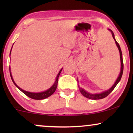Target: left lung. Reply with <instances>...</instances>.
Returning <instances> with one entry per match:
<instances>
[{
  "instance_id": "obj_1",
  "label": "left lung",
  "mask_w": 133,
  "mask_h": 133,
  "mask_svg": "<svg viewBox=\"0 0 133 133\" xmlns=\"http://www.w3.org/2000/svg\"><path fill=\"white\" fill-rule=\"evenodd\" d=\"M109 30L111 31V34H112V37H113V39H114V40H115V39H114V36L113 32H112L111 29H109ZM115 42H116V44L117 47H118L119 51L120 58H121V72H120L119 76L118 78L117 79L115 83H114V84L113 85V86H112V88H110V89H109V90H108V91H105V92L101 93V94H90V93L86 92V91H85L83 89H82V88H79V86H78L79 89V91H80V92H81V94H82V95L84 96V97H87V98H89V99H94V100L101 99L104 98V97H107V96L109 95V94H110V93L112 92V91H113V89H114V88H115V87L116 86L117 83H118V82L120 81L121 79L122 75H123V68H124V64H123V56H122V52H121V50L120 46H119V44L117 42V41L116 40H115Z\"/></svg>"
}]
</instances>
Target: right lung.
<instances>
[{
  "label": "right lung",
  "mask_w": 133,
  "mask_h": 133,
  "mask_svg": "<svg viewBox=\"0 0 133 133\" xmlns=\"http://www.w3.org/2000/svg\"><path fill=\"white\" fill-rule=\"evenodd\" d=\"M10 52H11V51H10ZM62 69H61V71H59V74H57V77H56V82H55L54 85H53V86H52L51 88H50V89H49L48 90H47V91H44V92H42L33 93V92H27V91H24V90L21 89V88H20L19 86H17V85L15 83V82L14 81L13 78H12V75H11V72H10V69L9 68V70H10V77H11V79H12V80L14 84L16 85V86L17 87V88H19V89L21 90V91H22V92L24 93V94H25L27 96H28V97H30V98L33 99H36V100L44 99L47 98V97H49L50 96H51L52 94L53 93L55 92V91L56 90V88H57V82H58V79H59V75H60L61 72L62 71Z\"/></svg>",
  "instance_id": "right-lung-1"
}]
</instances>
